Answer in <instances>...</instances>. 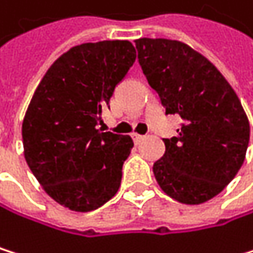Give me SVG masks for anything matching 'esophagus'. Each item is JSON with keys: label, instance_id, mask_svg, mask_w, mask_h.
I'll use <instances>...</instances> for the list:
<instances>
[{"label": "esophagus", "instance_id": "34e87169", "mask_svg": "<svg viewBox=\"0 0 253 253\" xmlns=\"http://www.w3.org/2000/svg\"><path fill=\"white\" fill-rule=\"evenodd\" d=\"M132 139L135 141V144H139V142L144 139V136H142V135H139V133H132Z\"/></svg>", "mask_w": 253, "mask_h": 253}]
</instances>
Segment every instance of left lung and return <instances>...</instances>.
Returning a JSON list of instances; mask_svg holds the SVG:
<instances>
[{
    "label": "left lung",
    "mask_w": 253,
    "mask_h": 253,
    "mask_svg": "<svg viewBox=\"0 0 253 253\" xmlns=\"http://www.w3.org/2000/svg\"><path fill=\"white\" fill-rule=\"evenodd\" d=\"M148 84L167 114L183 118L178 135L164 139L153 165L157 184L172 200L198 206L219 195L242 168L249 120L236 91L200 52L169 39L135 40Z\"/></svg>",
    "instance_id": "left-lung-1"
}]
</instances>
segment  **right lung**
<instances>
[{
  "instance_id": "right-lung-1",
  "label": "right lung",
  "mask_w": 253,
  "mask_h": 253,
  "mask_svg": "<svg viewBox=\"0 0 253 253\" xmlns=\"http://www.w3.org/2000/svg\"><path fill=\"white\" fill-rule=\"evenodd\" d=\"M135 60L129 40L73 46L53 61L28 105L25 160L43 190L72 211L96 210L120 189L133 141L96 126Z\"/></svg>"
}]
</instances>
